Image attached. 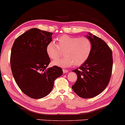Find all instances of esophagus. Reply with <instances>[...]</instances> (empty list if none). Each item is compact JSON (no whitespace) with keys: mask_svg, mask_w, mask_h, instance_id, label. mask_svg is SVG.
Listing matches in <instances>:
<instances>
[{"mask_svg":"<svg viewBox=\"0 0 125 125\" xmlns=\"http://www.w3.org/2000/svg\"><path fill=\"white\" fill-rule=\"evenodd\" d=\"M63 73H67V72H68V70H65V69H63Z\"/></svg>","mask_w":125,"mask_h":125,"instance_id":"1","label":"esophagus"}]
</instances>
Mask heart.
<instances>
[{
	"instance_id": "heart-1",
	"label": "heart",
	"mask_w": 125,
	"mask_h": 125,
	"mask_svg": "<svg viewBox=\"0 0 125 125\" xmlns=\"http://www.w3.org/2000/svg\"><path fill=\"white\" fill-rule=\"evenodd\" d=\"M57 44L52 42L47 45L46 52L52 59H57L62 51H65L64 58L53 61V65L68 67L74 64L80 66L88 59L92 50V42L85 37H74L63 35L56 39Z\"/></svg>"
}]
</instances>
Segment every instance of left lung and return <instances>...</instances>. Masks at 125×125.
<instances>
[{
  "label": "left lung",
  "mask_w": 125,
  "mask_h": 125,
  "mask_svg": "<svg viewBox=\"0 0 125 125\" xmlns=\"http://www.w3.org/2000/svg\"><path fill=\"white\" fill-rule=\"evenodd\" d=\"M86 37L92 42V50L87 61L72 71L77 80L72 86L82 98H92L100 94L110 80L113 66L112 52L102 39L90 32Z\"/></svg>",
  "instance_id": "1"
}]
</instances>
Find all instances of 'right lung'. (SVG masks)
I'll list each match as a JSON object with an SVG mask.
<instances>
[{"label": "right lung", "instance_id": "right-lung-1", "mask_svg": "<svg viewBox=\"0 0 125 125\" xmlns=\"http://www.w3.org/2000/svg\"><path fill=\"white\" fill-rule=\"evenodd\" d=\"M53 33L33 28L15 40L10 54V67L17 84L24 94L33 99L47 96L62 69L47 68L51 59L46 52Z\"/></svg>", "mask_w": 125, "mask_h": 125}]
</instances>
